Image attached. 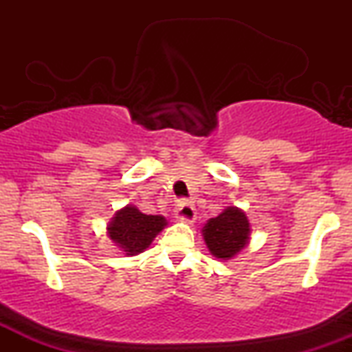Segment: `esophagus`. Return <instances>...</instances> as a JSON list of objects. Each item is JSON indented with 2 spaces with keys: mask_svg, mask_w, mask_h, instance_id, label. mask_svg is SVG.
<instances>
[{
  "mask_svg": "<svg viewBox=\"0 0 352 352\" xmlns=\"http://www.w3.org/2000/svg\"><path fill=\"white\" fill-rule=\"evenodd\" d=\"M175 217L182 221H193L197 217L195 207H193L192 201L188 200H180L175 207Z\"/></svg>",
  "mask_w": 352,
  "mask_h": 352,
  "instance_id": "esophagus-1",
  "label": "esophagus"
}]
</instances>
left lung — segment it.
I'll return each instance as SVG.
<instances>
[{
  "label": "left lung",
  "instance_id": "left-lung-1",
  "mask_svg": "<svg viewBox=\"0 0 352 352\" xmlns=\"http://www.w3.org/2000/svg\"><path fill=\"white\" fill-rule=\"evenodd\" d=\"M201 232L212 254L221 260H230L248 243L250 223L241 210L228 207L218 217L210 218Z\"/></svg>",
  "mask_w": 352,
  "mask_h": 352
}]
</instances>
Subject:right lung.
I'll list each match as a JSON object with an SVG mask.
<instances>
[{
    "label": "right lung",
    "instance_id": "add662e5",
    "mask_svg": "<svg viewBox=\"0 0 352 352\" xmlns=\"http://www.w3.org/2000/svg\"><path fill=\"white\" fill-rule=\"evenodd\" d=\"M167 225L164 217L145 215L135 207H125L109 223V236L127 254L142 253Z\"/></svg>",
    "mask_w": 352,
    "mask_h": 352
}]
</instances>
